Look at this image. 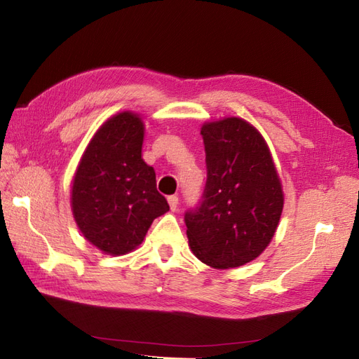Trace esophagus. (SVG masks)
Returning a JSON list of instances; mask_svg holds the SVG:
<instances>
[{
  "instance_id": "34e87169",
  "label": "esophagus",
  "mask_w": 359,
  "mask_h": 359,
  "mask_svg": "<svg viewBox=\"0 0 359 359\" xmlns=\"http://www.w3.org/2000/svg\"><path fill=\"white\" fill-rule=\"evenodd\" d=\"M168 203H170L171 211H175L179 208V197L177 196H170V197H168Z\"/></svg>"
}]
</instances>
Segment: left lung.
<instances>
[{
	"label": "left lung",
	"instance_id": "obj_1",
	"mask_svg": "<svg viewBox=\"0 0 359 359\" xmlns=\"http://www.w3.org/2000/svg\"><path fill=\"white\" fill-rule=\"evenodd\" d=\"M207 184L199 203L185 211L196 257L215 269L253 261L276 231L284 194L262 135L242 118L202 128Z\"/></svg>",
	"mask_w": 359,
	"mask_h": 359
}]
</instances>
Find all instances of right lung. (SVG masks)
Masks as SVG:
<instances>
[{"mask_svg":"<svg viewBox=\"0 0 359 359\" xmlns=\"http://www.w3.org/2000/svg\"><path fill=\"white\" fill-rule=\"evenodd\" d=\"M143 123L121 112L98 129L72 185V211L83 236L108 255L140 245L152 220L170 210L156 188L154 168L142 158Z\"/></svg>","mask_w":359,"mask_h":359,"instance_id":"1","label":"right lung"}]
</instances>
